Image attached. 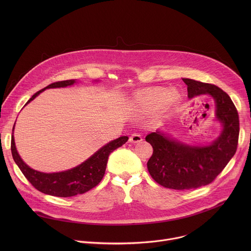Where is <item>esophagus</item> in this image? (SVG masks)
Wrapping results in <instances>:
<instances>
[{
  "label": "esophagus",
  "instance_id": "obj_1",
  "mask_svg": "<svg viewBox=\"0 0 251 251\" xmlns=\"http://www.w3.org/2000/svg\"><path fill=\"white\" fill-rule=\"evenodd\" d=\"M142 140H143L142 135L139 133H133L129 138V141L132 143H138V142H141Z\"/></svg>",
  "mask_w": 251,
  "mask_h": 251
}]
</instances>
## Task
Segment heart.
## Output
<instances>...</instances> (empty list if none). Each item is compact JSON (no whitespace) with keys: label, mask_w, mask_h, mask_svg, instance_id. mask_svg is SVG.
I'll list each match as a JSON object with an SVG mask.
<instances>
[{"label":"heart","mask_w":251,"mask_h":251,"mask_svg":"<svg viewBox=\"0 0 251 251\" xmlns=\"http://www.w3.org/2000/svg\"><path fill=\"white\" fill-rule=\"evenodd\" d=\"M178 100V93L176 90L166 91L164 88H149L140 91L135 96L137 108L142 112H150L158 109H168Z\"/></svg>","instance_id":"b5f03b06"}]
</instances>
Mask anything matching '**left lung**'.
<instances>
[{
    "label": "left lung",
    "mask_w": 251,
    "mask_h": 251,
    "mask_svg": "<svg viewBox=\"0 0 251 251\" xmlns=\"http://www.w3.org/2000/svg\"><path fill=\"white\" fill-rule=\"evenodd\" d=\"M188 96L209 94L216 101L217 118L223 123L221 136L211 145L192 147L170 139L157 131L146 136L153 154L147 163L148 171L159 185L174 190H191L206 186L226 168L234 156L239 135V118L235 106L220 87L189 78Z\"/></svg>",
    "instance_id": "8db88e82"
}]
</instances>
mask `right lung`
Listing matches in <instances>:
<instances>
[{
	"instance_id": "1",
	"label": "right lung",
	"mask_w": 251,
	"mask_h": 251,
	"mask_svg": "<svg viewBox=\"0 0 251 251\" xmlns=\"http://www.w3.org/2000/svg\"><path fill=\"white\" fill-rule=\"evenodd\" d=\"M75 82V81L74 79L53 82L45 87L44 89L38 91L37 93H34L26 103L34 99L47 88L65 87L68 85H73ZM127 140V136H122L116 140H113L109 142L108 144L103 146L100 150H98L94 155H92L88 160H86L79 166L68 171L52 174L41 173L30 169L27 165H25L17 152L14 136H12L11 150L14 161L16 162L24 176L26 177V180L31 184L34 189H37L38 191L47 195L67 198L79 194H84L96 187L103 178L107 161H108L110 153L125 144Z\"/></svg>"
}]
</instances>
